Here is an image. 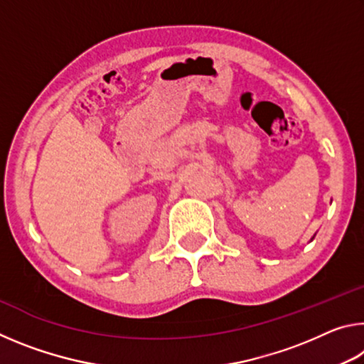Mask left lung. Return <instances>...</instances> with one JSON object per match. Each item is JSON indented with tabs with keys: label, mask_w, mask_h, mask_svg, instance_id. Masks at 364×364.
<instances>
[{
	"label": "left lung",
	"mask_w": 364,
	"mask_h": 364,
	"mask_svg": "<svg viewBox=\"0 0 364 364\" xmlns=\"http://www.w3.org/2000/svg\"><path fill=\"white\" fill-rule=\"evenodd\" d=\"M313 237H315V236H313ZM313 237H311V239H313Z\"/></svg>",
	"instance_id": "1"
}]
</instances>
